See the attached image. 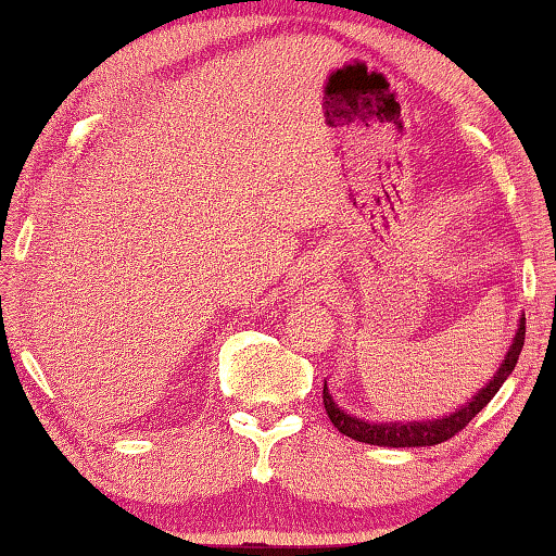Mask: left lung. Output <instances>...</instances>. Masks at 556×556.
Masks as SVG:
<instances>
[{"label":"left lung","mask_w":556,"mask_h":556,"mask_svg":"<svg viewBox=\"0 0 556 556\" xmlns=\"http://www.w3.org/2000/svg\"><path fill=\"white\" fill-rule=\"evenodd\" d=\"M525 345V314L517 318V331L513 336V343L507 345V353L503 363L497 365L493 378L488 380L481 390H478L473 397L460 404L458 409L444 414V417L434 419H407V421H370L363 417H355V414L345 412L341 404L333 400L331 390L324 380V407L328 419L333 421V427L341 431V434L351 437L355 441H363V444L372 446H388V448H412V446H437L441 441L456 437L460 429H464L470 419L481 412L488 402L495 397V392L503 388V382L510 378L517 357Z\"/></svg>","instance_id":"left-lung-1"}]
</instances>
